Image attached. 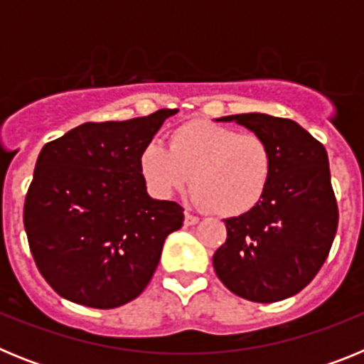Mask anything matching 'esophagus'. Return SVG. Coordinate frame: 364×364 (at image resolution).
I'll return each mask as SVG.
<instances>
[{"instance_id": "34e87169", "label": "esophagus", "mask_w": 364, "mask_h": 364, "mask_svg": "<svg viewBox=\"0 0 364 364\" xmlns=\"http://www.w3.org/2000/svg\"><path fill=\"white\" fill-rule=\"evenodd\" d=\"M198 220H200V218H198V217H197V215L186 213V218H184V222H186V226H195V224H198Z\"/></svg>"}]
</instances>
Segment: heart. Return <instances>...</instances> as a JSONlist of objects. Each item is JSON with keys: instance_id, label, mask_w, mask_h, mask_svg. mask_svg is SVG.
Listing matches in <instances>:
<instances>
[{"instance_id": "1", "label": "heart", "mask_w": 364, "mask_h": 364, "mask_svg": "<svg viewBox=\"0 0 364 364\" xmlns=\"http://www.w3.org/2000/svg\"><path fill=\"white\" fill-rule=\"evenodd\" d=\"M147 188L160 198L184 191L193 182L195 200L222 217L252 211L269 186L273 154L255 133L188 122L169 134V149L151 142L140 153Z\"/></svg>"}]
</instances>
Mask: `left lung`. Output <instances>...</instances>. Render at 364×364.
<instances>
[{
    "mask_svg": "<svg viewBox=\"0 0 364 364\" xmlns=\"http://www.w3.org/2000/svg\"><path fill=\"white\" fill-rule=\"evenodd\" d=\"M220 120L264 138L273 173L252 211L224 220L228 239L213 255L215 273L247 301H282L310 284L336 237L339 211L326 149L288 118L246 112Z\"/></svg>",
    "mask_w": 364,
    "mask_h": 364,
    "instance_id": "8db88e82",
    "label": "left lung"
}]
</instances>
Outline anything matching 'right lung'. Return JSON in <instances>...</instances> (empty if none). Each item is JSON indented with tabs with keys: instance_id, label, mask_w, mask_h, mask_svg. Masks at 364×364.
Segmentation results:
<instances>
[{
	"instance_id": "1",
	"label": "right lung",
	"mask_w": 364,
	"mask_h": 364,
	"mask_svg": "<svg viewBox=\"0 0 364 364\" xmlns=\"http://www.w3.org/2000/svg\"><path fill=\"white\" fill-rule=\"evenodd\" d=\"M176 111L87 122L41 149L23 224L38 269L67 301L109 310L149 284L184 210L147 195L140 153Z\"/></svg>"
}]
</instances>
